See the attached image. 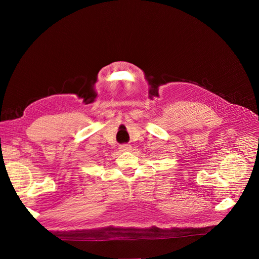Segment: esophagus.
<instances>
[{"mask_svg":"<svg viewBox=\"0 0 259 259\" xmlns=\"http://www.w3.org/2000/svg\"><path fill=\"white\" fill-rule=\"evenodd\" d=\"M120 149H121L122 151H131L132 150V146L131 145H126V144L121 145Z\"/></svg>","mask_w":259,"mask_h":259,"instance_id":"1","label":"esophagus"}]
</instances>
